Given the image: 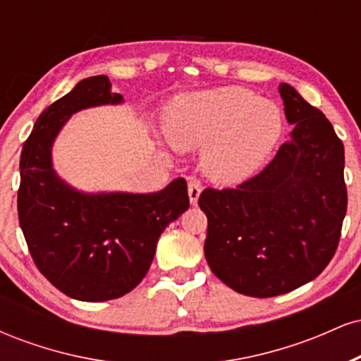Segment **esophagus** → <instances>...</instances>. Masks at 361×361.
<instances>
[{"instance_id":"obj_1","label":"esophagus","mask_w":361,"mask_h":361,"mask_svg":"<svg viewBox=\"0 0 361 361\" xmlns=\"http://www.w3.org/2000/svg\"><path fill=\"white\" fill-rule=\"evenodd\" d=\"M200 193H202V185H200V181L195 180V178H190V180H188V197H190V204L197 205L198 197H200Z\"/></svg>"}]
</instances>
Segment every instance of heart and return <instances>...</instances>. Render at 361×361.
Here are the masks:
<instances>
[{
    "label": "heart",
    "mask_w": 361,
    "mask_h": 361,
    "mask_svg": "<svg viewBox=\"0 0 361 361\" xmlns=\"http://www.w3.org/2000/svg\"><path fill=\"white\" fill-rule=\"evenodd\" d=\"M164 130L180 149H202L210 180L238 185L263 169L279 144L283 120L270 100L239 86L176 97L164 111Z\"/></svg>",
    "instance_id": "obj_1"
}]
</instances>
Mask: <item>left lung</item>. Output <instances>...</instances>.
Instances as JSON below:
<instances>
[{
	"instance_id": "8db88e82",
	"label": "left lung",
	"mask_w": 361,
	"mask_h": 361,
	"mask_svg": "<svg viewBox=\"0 0 361 361\" xmlns=\"http://www.w3.org/2000/svg\"><path fill=\"white\" fill-rule=\"evenodd\" d=\"M293 130L259 175L207 188L205 258L219 280L250 297L292 292L322 273L346 215L345 147L331 122L287 82L279 86Z\"/></svg>"
}]
</instances>
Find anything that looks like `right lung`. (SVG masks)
<instances>
[{"label":"right lung","instance_id":"obj_1","mask_svg":"<svg viewBox=\"0 0 361 361\" xmlns=\"http://www.w3.org/2000/svg\"><path fill=\"white\" fill-rule=\"evenodd\" d=\"M109 76H91L37 118L20 157L18 219L37 268L82 302L126 295L142 281L159 235L190 207L186 181L159 192H82L54 169L52 146L78 111L122 105Z\"/></svg>","mask_w":361,"mask_h":361}]
</instances>
